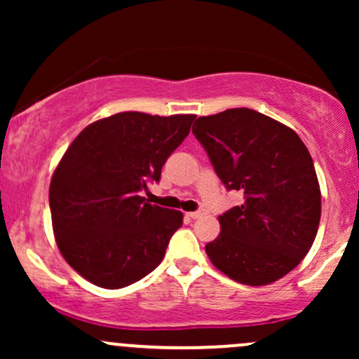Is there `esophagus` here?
Instances as JSON below:
<instances>
[{
  "label": "esophagus",
  "mask_w": 359,
  "mask_h": 359,
  "mask_svg": "<svg viewBox=\"0 0 359 359\" xmlns=\"http://www.w3.org/2000/svg\"><path fill=\"white\" fill-rule=\"evenodd\" d=\"M205 214H208V212H205V211H204V209H199V211H194V212H189V214H187V216H189V217H192V219H201V217H204V216H205Z\"/></svg>",
  "instance_id": "esophagus-1"
}]
</instances>
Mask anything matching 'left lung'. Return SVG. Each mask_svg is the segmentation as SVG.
<instances>
[{
	"mask_svg": "<svg viewBox=\"0 0 359 359\" xmlns=\"http://www.w3.org/2000/svg\"><path fill=\"white\" fill-rule=\"evenodd\" d=\"M194 125L221 182L245 199L219 216L221 234L205 253L234 282L269 285L316 240L320 191L312 156L294 130L255 109H226Z\"/></svg>",
	"mask_w": 359,
	"mask_h": 359,
	"instance_id": "1",
	"label": "left lung"
}]
</instances>
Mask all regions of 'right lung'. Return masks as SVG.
I'll return each instance as SVG.
<instances>
[{"label":"right lung","mask_w":359,"mask_h":359,"mask_svg":"<svg viewBox=\"0 0 359 359\" xmlns=\"http://www.w3.org/2000/svg\"><path fill=\"white\" fill-rule=\"evenodd\" d=\"M194 114L126 111L77 135L52 175V226L62 257L102 288H121L160 265L182 212L140 192L191 131Z\"/></svg>","instance_id":"add662e5"}]
</instances>
